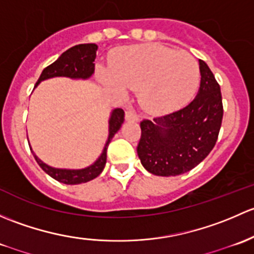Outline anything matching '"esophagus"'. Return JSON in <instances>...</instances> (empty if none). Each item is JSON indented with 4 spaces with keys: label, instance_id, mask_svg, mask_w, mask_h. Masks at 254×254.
Wrapping results in <instances>:
<instances>
[{
    "label": "esophagus",
    "instance_id": "obj_1",
    "mask_svg": "<svg viewBox=\"0 0 254 254\" xmlns=\"http://www.w3.org/2000/svg\"><path fill=\"white\" fill-rule=\"evenodd\" d=\"M126 121H138L139 120V117H138V115L135 114V112L130 111V110H127L126 111Z\"/></svg>",
    "mask_w": 254,
    "mask_h": 254
}]
</instances>
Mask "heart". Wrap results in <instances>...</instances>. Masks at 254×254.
Segmentation results:
<instances>
[{"instance_id": "obj_1", "label": "heart", "mask_w": 254, "mask_h": 254, "mask_svg": "<svg viewBox=\"0 0 254 254\" xmlns=\"http://www.w3.org/2000/svg\"><path fill=\"white\" fill-rule=\"evenodd\" d=\"M109 66L96 69L99 82L119 96L126 95V88L137 91L140 106L154 115L182 108L199 83V67L192 55L158 43L117 50Z\"/></svg>"}]
</instances>
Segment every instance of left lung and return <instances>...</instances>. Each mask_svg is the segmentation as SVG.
Wrapping results in <instances>:
<instances>
[{
    "mask_svg": "<svg viewBox=\"0 0 254 254\" xmlns=\"http://www.w3.org/2000/svg\"><path fill=\"white\" fill-rule=\"evenodd\" d=\"M199 70L197 96L186 108L140 122L137 153L150 174L165 177L185 174L202 163L218 140L224 114L220 85L202 60Z\"/></svg>",
    "mask_w": 254,
    "mask_h": 254,
    "instance_id": "left-lung-1",
    "label": "left lung"
}]
</instances>
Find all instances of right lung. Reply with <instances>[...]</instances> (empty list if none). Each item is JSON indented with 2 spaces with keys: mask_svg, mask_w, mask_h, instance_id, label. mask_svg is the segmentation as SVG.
Wrapping results in <instances>:
<instances>
[{
  "mask_svg": "<svg viewBox=\"0 0 254 254\" xmlns=\"http://www.w3.org/2000/svg\"><path fill=\"white\" fill-rule=\"evenodd\" d=\"M96 51H98V45L96 44H79L73 48H70L64 51L54 64L46 67L41 72L35 87H38L43 80L50 79V78L56 77H66L70 79H89L93 75L94 69H95V61ZM125 121V111L122 109L112 110L110 114L109 119V137L106 140L105 146L103 149V153L100 154L98 159L94 161L91 165H89L84 169H59V167L50 166L46 163H44L41 159L36 156L33 149L30 146V150L35 158L36 163L40 165L41 169L55 179L56 181L62 182L64 185H79L85 184V182L91 181L95 177L103 172L104 167L106 164V151L108 146L114 138V135L119 132L122 124Z\"/></svg>",
  "mask_w": 254,
  "mask_h": 254,
  "instance_id": "add662e5",
  "label": "right lung"
}]
</instances>
